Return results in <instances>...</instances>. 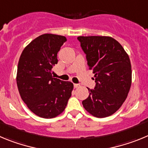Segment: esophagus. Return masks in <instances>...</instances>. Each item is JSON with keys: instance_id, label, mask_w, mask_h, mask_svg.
<instances>
[{"instance_id": "1", "label": "esophagus", "mask_w": 148, "mask_h": 148, "mask_svg": "<svg viewBox=\"0 0 148 148\" xmlns=\"http://www.w3.org/2000/svg\"><path fill=\"white\" fill-rule=\"evenodd\" d=\"M79 86H80V85H79V84H76V83L74 84V88H78V87H79Z\"/></svg>"}]
</instances>
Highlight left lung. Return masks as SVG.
Returning a JSON list of instances; mask_svg holds the SVG:
<instances>
[{"label": "left lung", "mask_w": 148, "mask_h": 148, "mask_svg": "<svg viewBox=\"0 0 148 148\" xmlns=\"http://www.w3.org/2000/svg\"><path fill=\"white\" fill-rule=\"evenodd\" d=\"M95 77L94 89L82 101L84 108L98 118L112 115L126 99L132 79L128 54L121 44L107 36L77 38Z\"/></svg>", "instance_id": "left-lung-1"}]
</instances>
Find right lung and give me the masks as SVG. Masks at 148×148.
Masks as SVG:
<instances>
[{"instance_id":"obj_1","label":"right lung","mask_w":148,"mask_h":148,"mask_svg":"<svg viewBox=\"0 0 148 148\" xmlns=\"http://www.w3.org/2000/svg\"><path fill=\"white\" fill-rule=\"evenodd\" d=\"M66 40L64 36L42 34L23 49L18 62L16 80L21 99L32 112L45 119L62 113L74 88L72 82L54 78L51 74Z\"/></svg>"}]
</instances>
